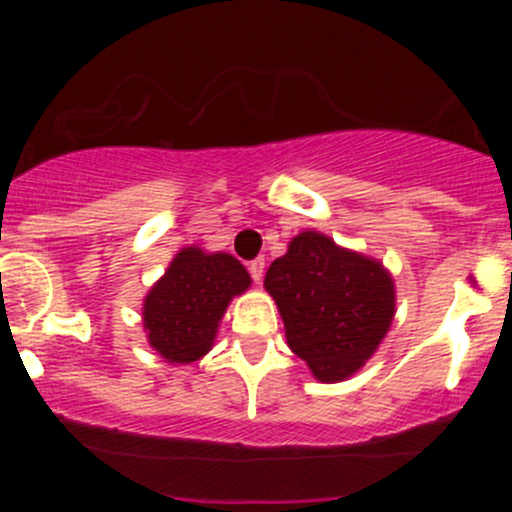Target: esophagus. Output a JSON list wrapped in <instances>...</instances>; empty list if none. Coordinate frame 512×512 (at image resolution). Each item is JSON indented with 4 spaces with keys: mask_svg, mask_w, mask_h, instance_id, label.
<instances>
[{
    "mask_svg": "<svg viewBox=\"0 0 512 512\" xmlns=\"http://www.w3.org/2000/svg\"><path fill=\"white\" fill-rule=\"evenodd\" d=\"M247 270H250L252 280H255L257 285H260L262 275H265V257H255V260H252L250 265H247Z\"/></svg>",
    "mask_w": 512,
    "mask_h": 512,
    "instance_id": "esophagus-1",
    "label": "esophagus"
}]
</instances>
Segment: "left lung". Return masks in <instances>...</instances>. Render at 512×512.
<instances>
[{
  "label": "left lung",
  "instance_id": "left-lung-1",
  "mask_svg": "<svg viewBox=\"0 0 512 512\" xmlns=\"http://www.w3.org/2000/svg\"><path fill=\"white\" fill-rule=\"evenodd\" d=\"M287 344L319 381H344L379 349L396 312L394 280L379 260L322 232H299L265 275Z\"/></svg>",
  "mask_w": 512,
  "mask_h": 512
}]
</instances>
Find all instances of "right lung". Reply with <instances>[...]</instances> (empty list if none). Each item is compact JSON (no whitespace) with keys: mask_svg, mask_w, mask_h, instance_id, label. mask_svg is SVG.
Returning a JSON list of instances; mask_svg holds the SVG:
<instances>
[{"mask_svg":"<svg viewBox=\"0 0 512 512\" xmlns=\"http://www.w3.org/2000/svg\"><path fill=\"white\" fill-rule=\"evenodd\" d=\"M250 282L232 255L183 247L143 299L148 344L170 364L198 361L213 347L230 299Z\"/></svg>","mask_w":512,"mask_h":512,"instance_id":"add662e5","label":"right lung"}]
</instances>
